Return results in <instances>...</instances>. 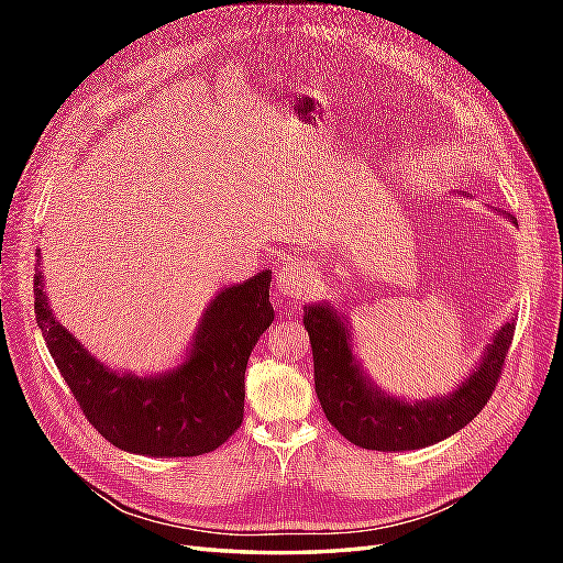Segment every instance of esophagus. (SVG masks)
Wrapping results in <instances>:
<instances>
[{"instance_id":"34e87169","label":"esophagus","mask_w":563,"mask_h":563,"mask_svg":"<svg viewBox=\"0 0 563 563\" xmlns=\"http://www.w3.org/2000/svg\"><path fill=\"white\" fill-rule=\"evenodd\" d=\"M312 284H314L312 263L302 261V258H291L286 263V267H282V272H279L277 291L288 300H298L305 294H310Z\"/></svg>"}]
</instances>
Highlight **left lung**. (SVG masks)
I'll use <instances>...</instances> for the list:
<instances>
[{
  "label": "left lung",
  "instance_id": "obj_1",
  "mask_svg": "<svg viewBox=\"0 0 563 563\" xmlns=\"http://www.w3.org/2000/svg\"><path fill=\"white\" fill-rule=\"evenodd\" d=\"M505 216L517 223L512 213ZM302 312L312 345L314 389L323 413L354 446L368 451L422 449L463 430L490 399L515 338V321H509L486 347L479 368L453 395L404 404L364 378L350 350L347 327L333 308L312 305Z\"/></svg>",
  "mask_w": 563,
  "mask_h": 563
}]
</instances>
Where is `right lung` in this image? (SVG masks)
Segmentation results:
<instances>
[{"instance_id":"obj_1","label":"right lung","mask_w":563,"mask_h":563,"mask_svg":"<svg viewBox=\"0 0 563 563\" xmlns=\"http://www.w3.org/2000/svg\"><path fill=\"white\" fill-rule=\"evenodd\" d=\"M272 272L216 296L195 335L190 360L174 373L139 378L114 373L84 350L51 314L35 275V314L46 347L81 413L112 446L139 455L211 453L244 420V373L251 350L275 321Z\"/></svg>"}]
</instances>
